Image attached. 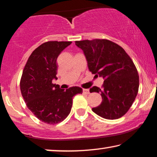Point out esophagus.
Listing matches in <instances>:
<instances>
[{"instance_id": "esophagus-1", "label": "esophagus", "mask_w": 157, "mask_h": 157, "mask_svg": "<svg viewBox=\"0 0 157 157\" xmlns=\"http://www.w3.org/2000/svg\"><path fill=\"white\" fill-rule=\"evenodd\" d=\"M83 93L85 94H89L90 92H89V90L88 89H86V88H83Z\"/></svg>"}]
</instances>
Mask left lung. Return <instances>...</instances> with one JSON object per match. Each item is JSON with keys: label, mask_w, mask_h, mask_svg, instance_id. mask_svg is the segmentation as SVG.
<instances>
[{"label": "left lung", "mask_w": 157, "mask_h": 157, "mask_svg": "<svg viewBox=\"0 0 157 157\" xmlns=\"http://www.w3.org/2000/svg\"><path fill=\"white\" fill-rule=\"evenodd\" d=\"M75 44L83 50L89 71L104 78L101 88H90V93L101 94L103 99L92 110L108 120L123 116L139 89V75L132 60L124 49L108 40L76 41Z\"/></svg>", "instance_id": "8db88e82"}]
</instances>
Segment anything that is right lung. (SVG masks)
<instances>
[{"mask_svg":"<svg viewBox=\"0 0 157 157\" xmlns=\"http://www.w3.org/2000/svg\"><path fill=\"white\" fill-rule=\"evenodd\" d=\"M71 44L57 41L43 43L29 56L22 72L20 86L25 102L29 110L45 123L63 121L71 112L73 97L83 93L78 86L65 90L52 83L57 79V57Z\"/></svg>","mask_w":157,"mask_h":157,"instance_id":"add662e5","label":"right lung"}]
</instances>
